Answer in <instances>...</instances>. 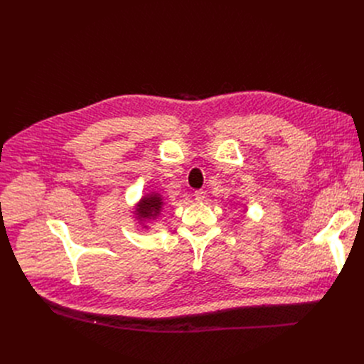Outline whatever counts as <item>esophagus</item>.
<instances>
[{
  "label": "esophagus",
  "instance_id": "1",
  "mask_svg": "<svg viewBox=\"0 0 364 364\" xmlns=\"http://www.w3.org/2000/svg\"><path fill=\"white\" fill-rule=\"evenodd\" d=\"M194 197H196L197 201H204V198H205V191L197 190V191H194Z\"/></svg>",
  "mask_w": 364,
  "mask_h": 364
}]
</instances>
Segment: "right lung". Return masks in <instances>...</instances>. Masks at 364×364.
Listing matches in <instances>:
<instances>
[{
	"mask_svg": "<svg viewBox=\"0 0 364 364\" xmlns=\"http://www.w3.org/2000/svg\"><path fill=\"white\" fill-rule=\"evenodd\" d=\"M166 205V198L159 191H149L144 194L135 204L132 209V215L135 222L139 228L149 230L151 226L159 220Z\"/></svg>",
	"mask_w": 364,
	"mask_h": 364,
	"instance_id": "obj_1",
	"label": "right lung"
}]
</instances>
